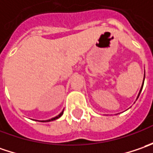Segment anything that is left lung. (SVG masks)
<instances>
[{"instance_id": "obj_1", "label": "left lung", "mask_w": 153, "mask_h": 153, "mask_svg": "<svg viewBox=\"0 0 153 153\" xmlns=\"http://www.w3.org/2000/svg\"><path fill=\"white\" fill-rule=\"evenodd\" d=\"M144 80H145V74H144V79H143V83H142V85H141V88H140V92H139V94L138 96H137V99L139 98V96H140V92H141V90H142V88H143V85H144ZM136 99V100H137Z\"/></svg>"}]
</instances>
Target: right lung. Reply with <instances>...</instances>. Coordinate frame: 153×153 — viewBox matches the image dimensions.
Returning <instances> with one entry per match:
<instances>
[{"label":"right lung","instance_id":"add662e5","mask_svg":"<svg viewBox=\"0 0 153 153\" xmlns=\"http://www.w3.org/2000/svg\"><path fill=\"white\" fill-rule=\"evenodd\" d=\"M63 113H64V111H62L61 112L59 113V114L58 115L57 117H53V118H51V119H49V120H46V121H41V122H51V121H53V120H56V119H58V118H59L60 117H61L62 115H63Z\"/></svg>","mask_w":153,"mask_h":153}]
</instances>
